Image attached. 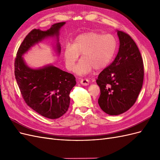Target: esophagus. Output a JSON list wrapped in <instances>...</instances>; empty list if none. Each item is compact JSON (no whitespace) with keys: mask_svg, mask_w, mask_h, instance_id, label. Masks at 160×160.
<instances>
[{"mask_svg":"<svg viewBox=\"0 0 160 160\" xmlns=\"http://www.w3.org/2000/svg\"><path fill=\"white\" fill-rule=\"evenodd\" d=\"M80 83L81 85L87 86V85H89V81L88 79H81L80 81Z\"/></svg>","mask_w":160,"mask_h":160,"instance_id":"obj_1","label":"esophagus"}]
</instances>
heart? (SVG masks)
<instances>
[{
	"label": "heart",
	"instance_id": "obj_1",
	"mask_svg": "<svg viewBox=\"0 0 160 160\" xmlns=\"http://www.w3.org/2000/svg\"><path fill=\"white\" fill-rule=\"evenodd\" d=\"M117 47L115 38L97 32H88L77 36L71 45H67L64 59L67 69L72 71L81 54V59L75 68L79 75H85L95 69L102 70L112 60Z\"/></svg>",
	"mask_w": 160,
	"mask_h": 160
}]
</instances>
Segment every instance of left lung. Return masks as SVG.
Segmentation results:
<instances>
[{
  "mask_svg": "<svg viewBox=\"0 0 160 160\" xmlns=\"http://www.w3.org/2000/svg\"><path fill=\"white\" fill-rule=\"evenodd\" d=\"M118 55L96 80L101 91L99 105L110 115L122 114L132 107L142 89L144 76L143 59L137 45L125 32L118 31Z\"/></svg>",
  "mask_w": 160,
  "mask_h": 160,
  "instance_id": "1",
  "label": "left lung"
}]
</instances>
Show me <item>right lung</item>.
<instances>
[{"mask_svg":"<svg viewBox=\"0 0 160 160\" xmlns=\"http://www.w3.org/2000/svg\"><path fill=\"white\" fill-rule=\"evenodd\" d=\"M65 24H54L46 31L32 30L19 47L14 61V75L25 103L38 114L49 119L59 118L68 110L70 91L76 85L75 77L51 65L31 69L25 64L22 55L38 42L54 36L57 37V50L59 54L61 48L58 37Z\"/></svg>","mask_w":160,"mask_h":160,"instance_id":"add662e5","label":"right lung"}]
</instances>
